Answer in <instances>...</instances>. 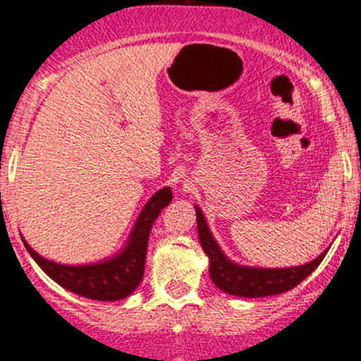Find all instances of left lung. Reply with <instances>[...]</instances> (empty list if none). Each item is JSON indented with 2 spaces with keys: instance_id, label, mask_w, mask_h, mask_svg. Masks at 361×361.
Listing matches in <instances>:
<instances>
[{
  "instance_id": "8db88e82",
  "label": "left lung",
  "mask_w": 361,
  "mask_h": 361,
  "mask_svg": "<svg viewBox=\"0 0 361 361\" xmlns=\"http://www.w3.org/2000/svg\"><path fill=\"white\" fill-rule=\"evenodd\" d=\"M197 214V232L199 241L204 253L209 258V276L214 285L221 292L238 297H269V295L285 293L295 288L300 281H304L325 258L326 251H323L318 258L297 267L283 269H264V267H248L232 262L227 255L221 251L218 243L214 241L209 227L206 224L201 207L195 206Z\"/></svg>"
}]
</instances>
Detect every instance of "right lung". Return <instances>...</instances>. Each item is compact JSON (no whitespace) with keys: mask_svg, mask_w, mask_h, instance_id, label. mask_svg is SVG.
<instances>
[{"mask_svg":"<svg viewBox=\"0 0 361 361\" xmlns=\"http://www.w3.org/2000/svg\"><path fill=\"white\" fill-rule=\"evenodd\" d=\"M171 201H173V192L169 187H164L155 192L137 216L127 245L120 250V253L113 255L106 260L96 262V264H57V262L47 260L45 257L36 253L23 238L24 246L29 255L35 258L36 264L42 267V271L69 292L82 295L85 298H92V300H122V298L129 297L143 279L152 225L157 220L160 211Z\"/></svg>","mask_w":361,"mask_h":361,"instance_id":"add662e5","label":"right lung"}]
</instances>
